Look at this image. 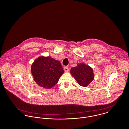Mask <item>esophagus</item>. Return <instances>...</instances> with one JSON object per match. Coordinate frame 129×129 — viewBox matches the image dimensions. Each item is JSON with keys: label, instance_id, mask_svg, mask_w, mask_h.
Here are the masks:
<instances>
[{"label": "esophagus", "instance_id": "34e87169", "mask_svg": "<svg viewBox=\"0 0 129 129\" xmlns=\"http://www.w3.org/2000/svg\"><path fill=\"white\" fill-rule=\"evenodd\" d=\"M64 71H65L66 72H68L69 71V69L68 68V67H65L64 68Z\"/></svg>", "mask_w": 129, "mask_h": 129}]
</instances>
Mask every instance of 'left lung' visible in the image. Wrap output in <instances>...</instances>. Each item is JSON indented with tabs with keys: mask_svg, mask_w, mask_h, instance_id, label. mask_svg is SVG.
I'll list each match as a JSON object with an SVG mask.
<instances>
[{
	"mask_svg": "<svg viewBox=\"0 0 129 129\" xmlns=\"http://www.w3.org/2000/svg\"><path fill=\"white\" fill-rule=\"evenodd\" d=\"M71 74L74 76L78 84L84 87L88 86L94 78L92 68L83 63H77L76 67L72 68Z\"/></svg>",
	"mask_w": 129,
	"mask_h": 129,
	"instance_id": "8db88e82",
	"label": "left lung"
}]
</instances>
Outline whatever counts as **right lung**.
Instances as JSON below:
<instances>
[{
	"instance_id": "right-lung-1",
	"label": "right lung",
	"mask_w": 129,
	"mask_h": 129,
	"mask_svg": "<svg viewBox=\"0 0 129 129\" xmlns=\"http://www.w3.org/2000/svg\"><path fill=\"white\" fill-rule=\"evenodd\" d=\"M64 72L60 61L51 56H40L31 66L34 81L38 85L46 89L53 87Z\"/></svg>"
}]
</instances>
